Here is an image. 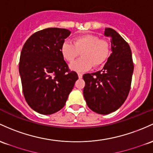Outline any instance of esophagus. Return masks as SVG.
I'll list each match as a JSON object with an SVG mask.
<instances>
[{
  "mask_svg": "<svg viewBox=\"0 0 153 153\" xmlns=\"http://www.w3.org/2000/svg\"><path fill=\"white\" fill-rule=\"evenodd\" d=\"M78 78H79L80 79V78H82V77H83V74H82V73H78Z\"/></svg>",
  "mask_w": 153,
  "mask_h": 153,
  "instance_id": "obj_1",
  "label": "esophagus"
}]
</instances>
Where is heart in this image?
<instances>
[{
  "mask_svg": "<svg viewBox=\"0 0 153 153\" xmlns=\"http://www.w3.org/2000/svg\"><path fill=\"white\" fill-rule=\"evenodd\" d=\"M73 44L65 41L61 46V53L68 62H73L81 53L82 58L70 65L71 70L77 72H85L92 66L103 65L110 53V46L107 41L99 39L92 34H85L74 38Z\"/></svg>",
  "mask_w": 153,
  "mask_h": 153,
  "instance_id": "heart-1",
  "label": "heart"
}]
</instances>
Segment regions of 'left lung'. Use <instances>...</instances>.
<instances>
[{
    "instance_id": "obj_1",
    "label": "left lung",
    "mask_w": 153,
    "mask_h": 153,
    "mask_svg": "<svg viewBox=\"0 0 153 153\" xmlns=\"http://www.w3.org/2000/svg\"><path fill=\"white\" fill-rule=\"evenodd\" d=\"M112 53L102 70L84 74L83 96L92 111L107 115L120 107L131 88L134 64L129 45L115 30L105 28Z\"/></svg>"
}]
</instances>
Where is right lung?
Returning a JSON list of instances; mask_svg holds the SVG:
<instances>
[{"label":"right lung","mask_w":153,"mask_h":153,"mask_svg":"<svg viewBox=\"0 0 153 153\" xmlns=\"http://www.w3.org/2000/svg\"><path fill=\"white\" fill-rule=\"evenodd\" d=\"M70 33L63 28H47L32 35L22 49L19 72L23 94L29 106L40 114L61 110L78 79L61 53Z\"/></svg>","instance_id":"obj_1"}]
</instances>
